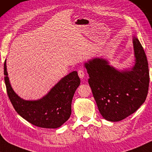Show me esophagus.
I'll return each instance as SVG.
<instances>
[{
	"label": "esophagus",
	"instance_id": "34e87169",
	"mask_svg": "<svg viewBox=\"0 0 152 152\" xmlns=\"http://www.w3.org/2000/svg\"><path fill=\"white\" fill-rule=\"evenodd\" d=\"M78 76L80 77V78H83L85 76V72L83 69H80L78 71Z\"/></svg>",
	"mask_w": 152,
	"mask_h": 152
}]
</instances>
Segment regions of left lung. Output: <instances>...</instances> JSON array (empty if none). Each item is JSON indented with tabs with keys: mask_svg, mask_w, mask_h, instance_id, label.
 Returning <instances> with one entry per match:
<instances>
[{
	"mask_svg": "<svg viewBox=\"0 0 152 152\" xmlns=\"http://www.w3.org/2000/svg\"><path fill=\"white\" fill-rule=\"evenodd\" d=\"M133 43L136 63L129 71L120 72L102 58L85 64L98 110L107 121L116 122L127 118L146 100L149 83L148 62L135 36Z\"/></svg>",
	"mask_w": 152,
	"mask_h": 152,
	"instance_id": "8db88e82",
	"label": "left lung"
}]
</instances>
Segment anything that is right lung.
<instances>
[{
  "label": "right lung",
  "instance_id": "add662e5",
  "mask_svg": "<svg viewBox=\"0 0 152 152\" xmlns=\"http://www.w3.org/2000/svg\"><path fill=\"white\" fill-rule=\"evenodd\" d=\"M4 79L7 93L16 112L32 125L42 128H58L72 113V101L80 80L74 71L64 77L45 96L38 100H25L14 92L7 76L6 61Z\"/></svg>",
  "mask_w": 152,
  "mask_h": 152
}]
</instances>
